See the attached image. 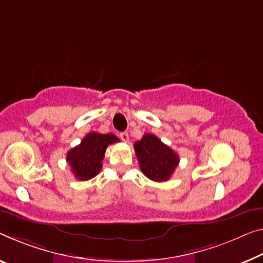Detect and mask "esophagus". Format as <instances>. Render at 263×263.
I'll use <instances>...</instances> for the list:
<instances>
[{
    "label": "esophagus",
    "mask_w": 263,
    "mask_h": 263,
    "mask_svg": "<svg viewBox=\"0 0 263 263\" xmlns=\"http://www.w3.org/2000/svg\"><path fill=\"white\" fill-rule=\"evenodd\" d=\"M120 137H121V140L124 141V142H128V141H129V134L127 132L120 133Z\"/></svg>",
    "instance_id": "1"
}]
</instances>
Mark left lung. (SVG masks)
Wrapping results in <instances>:
<instances>
[{"mask_svg": "<svg viewBox=\"0 0 263 263\" xmlns=\"http://www.w3.org/2000/svg\"><path fill=\"white\" fill-rule=\"evenodd\" d=\"M134 149L141 171L148 179L156 182L171 179L179 164V155L153 134H144L134 143Z\"/></svg>", "mask_w": 263, "mask_h": 263, "instance_id": "left-lung-1", "label": "left lung"}]
</instances>
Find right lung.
Here are the masks:
<instances>
[{"label":"right lung","instance_id":"1","mask_svg":"<svg viewBox=\"0 0 263 263\" xmlns=\"http://www.w3.org/2000/svg\"><path fill=\"white\" fill-rule=\"evenodd\" d=\"M119 137L112 134H100L92 132L83 137L79 145L67 154V162L78 180L87 181L95 177L102 168V160L109 144L119 142Z\"/></svg>","mask_w":263,"mask_h":263}]
</instances>
